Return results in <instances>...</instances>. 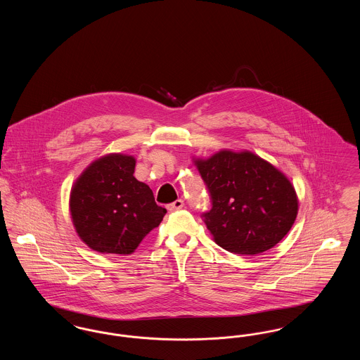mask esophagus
I'll use <instances>...</instances> for the list:
<instances>
[{
  "mask_svg": "<svg viewBox=\"0 0 360 360\" xmlns=\"http://www.w3.org/2000/svg\"><path fill=\"white\" fill-rule=\"evenodd\" d=\"M184 206H185V202H184L182 200H176V201H174L172 204L167 205V210H169V212H175V210L182 209Z\"/></svg>",
  "mask_w": 360,
  "mask_h": 360,
  "instance_id": "34e87169",
  "label": "esophagus"
}]
</instances>
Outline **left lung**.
Segmentation results:
<instances>
[{
	"instance_id": "8db88e82",
	"label": "left lung",
	"mask_w": 360,
	"mask_h": 360,
	"mask_svg": "<svg viewBox=\"0 0 360 360\" xmlns=\"http://www.w3.org/2000/svg\"><path fill=\"white\" fill-rule=\"evenodd\" d=\"M195 166L212 201L202 217L221 248L257 255L288 235L298 198L290 181L271 163L250 151L223 150L197 159Z\"/></svg>"
}]
</instances>
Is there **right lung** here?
<instances>
[{"mask_svg":"<svg viewBox=\"0 0 360 360\" xmlns=\"http://www.w3.org/2000/svg\"><path fill=\"white\" fill-rule=\"evenodd\" d=\"M135 165L129 155H105L71 188L70 213L75 231L97 252L132 254L167 212L156 205L148 185L134 176Z\"/></svg>","mask_w":360,"mask_h":360,"instance_id":"1","label":"right lung"}]
</instances>
